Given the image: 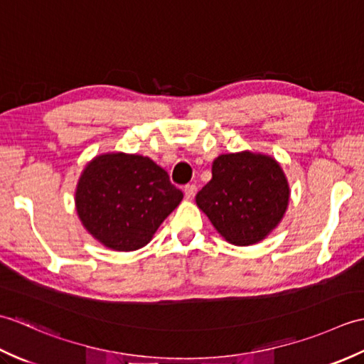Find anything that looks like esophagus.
Listing matches in <instances>:
<instances>
[{
    "mask_svg": "<svg viewBox=\"0 0 364 364\" xmlns=\"http://www.w3.org/2000/svg\"><path fill=\"white\" fill-rule=\"evenodd\" d=\"M196 192H197L196 184H188V186H184V197H186L188 200H192V198H194Z\"/></svg>",
    "mask_w": 364,
    "mask_h": 364,
    "instance_id": "1",
    "label": "esophagus"
}]
</instances>
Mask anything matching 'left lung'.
<instances>
[{"label": "left lung", "instance_id": "obj_1", "mask_svg": "<svg viewBox=\"0 0 364 364\" xmlns=\"http://www.w3.org/2000/svg\"><path fill=\"white\" fill-rule=\"evenodd\" d=\"M214 228L235 245L262 241L286 213L289 184L280 164L267 154H220L213 178L196 196Z\"/></svg>", "mask_w": 364, "mask_h": 364}]
</instances>
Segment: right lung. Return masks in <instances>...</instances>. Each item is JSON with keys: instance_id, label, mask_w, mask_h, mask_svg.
<instances>
[{"instance_id": "1", "label": "right lung", "mask_w": 364, "mask_h": 364, "mask_svg": "<svg viewBox=\"0 0 364 364\" xmlns=\"http://www.w3.org/2000/svg\"><path fill=\"white\" fill-rule=\"evenodd\" d=\"M183 192L167 172L141 154L106 153L92 159L80 176L75 203L84 228L107 249L146 245Z\"/></svg>"}]
</instances>
